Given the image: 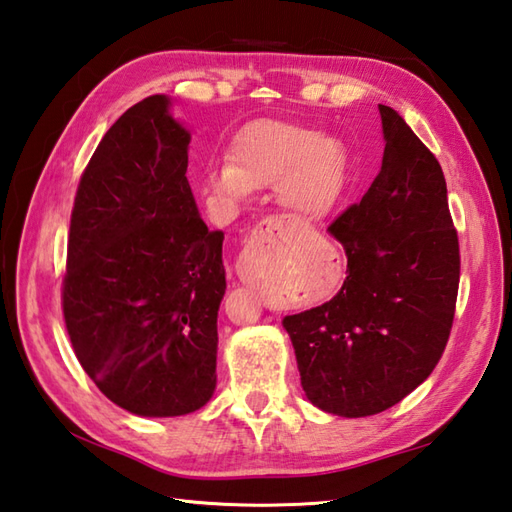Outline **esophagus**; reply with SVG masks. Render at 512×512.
I'll list each match as a JSON object with an SVG mask.
<instances>
[{"instance_id": "1", "label": "esophagus", "mask_w": 512, "mask_h": 512, "mask_svg": "<svg viewBox=\"0 0 512 512\" xmlns=\"http://www.w3.org/2000/svg\"><path fill=\"white\" fill-rule=\"evenodd\" d=\"M289 232H293V223L289 219H285V217H267V219H263L254 227L252 238H254V241H258V243H263V241H267V238H271V236H280L282 238V236H287ZM236 274L241 276V278H245L241 263L236 265Z\"/></svg>"}]
</instances>
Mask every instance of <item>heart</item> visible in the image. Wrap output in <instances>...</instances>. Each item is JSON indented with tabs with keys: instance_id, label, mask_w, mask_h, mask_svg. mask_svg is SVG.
Instances as JSON below:
<instances>
[{
	"instance_id": "1",
	"label": "heart",
	"mask_w": 512,
	"mask_h": 512,
	"mask_svg": "<svg viewBox=\"0 0 512 512\" xmlns=\"http://www.w3.org/2000/svg\"><path fill=\"white\" fill-rule=\"evenodd\" d=\"M350 173L346 146L304 124L263 120L236 135L230 157L208 173V190L245 199L274 186L278 203L302 221L328 217L342 201Z\"/></svg>"
}]
</instances>
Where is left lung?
<instances>
[{
  "label": "left lung",
  "instance_id": "8db88e82",
  "mask_svg": "<svg viewBox=\"0 0 512 512\" xmlns=\"http://www.w3.org/2000/svg\"><path fill=\"white\" fill-rule=\"evenodd\" d=\"M383 162L328 232L344 245L333 300L287 315L302 390L322 412H385L423 383L447 346L460 282L442 168L392 107L379 105Z\"/></svg>",
  "mask_w": 512,
  "mask_h": 512
}]
</instances>
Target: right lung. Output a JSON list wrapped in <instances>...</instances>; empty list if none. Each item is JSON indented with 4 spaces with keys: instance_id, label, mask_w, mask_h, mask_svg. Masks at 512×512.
I'll list each match as a JSON object with an SVG mask.
<instances>
[{
    "instance_id": "obj_1",
    "label": "right lung",
    "mask_w": 512,
    "mask_h": 512,
    "mask_svg": "<svg viewBox=\"0 0 512 512\" xmlns=\"http://www.w3.org/2000/svg\"><path fill=\"white\" fill-rule=\"evenodd\" d=\"M190 131L155 94L113 122L76 190L63 315L96 388L122 410L184 416L217 388L223 232L188 184Z\"/></svg>"
}]
</instances>
